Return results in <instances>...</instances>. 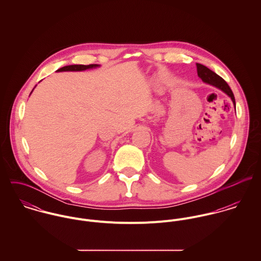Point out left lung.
Instances as JSON below:
<instances>
[{"label": "left lung", "instance_id": "obj_1", "mask_svg": "<svg viewBox=\"0 0 261 261\" xmlns=\"http://www.w3.org/2000/svg\"><path fill=\"white\" fill-rule=\"evenodd\" d=\"M196 66H197V73L198 76L206 83H209V84H212L218 88H220L221 90H223L224 92L226 94H228L234 106H235V98H234V94L231 90V88L229 87V85L227 84V82L224 80L222 77H220L219 75L216 74L214 71L210 70L209 68H207L206 66L200 64V63H196Z\"/></svg>", "mask_w": 261, "mask_h": 261}]
</instances>
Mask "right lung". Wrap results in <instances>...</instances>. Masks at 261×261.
<instances>
[{
	"instance_id": "1",
	"label": "right lung",
	"mask_w": 261,
	"mask_h": 261,
	"mask_svg": "<svg viewBox=\"0 0 261 261\" xmlns=\"http://www.w3.org/2000/svg\"><path fill=\"white\" fill-rule=\"evenodd\" d=\"M98 66L97 64H89V65H68V66H64L60 69H58L57 71H82L85 69H89V68H93Z\"/></svg>"
}]
</instances>
